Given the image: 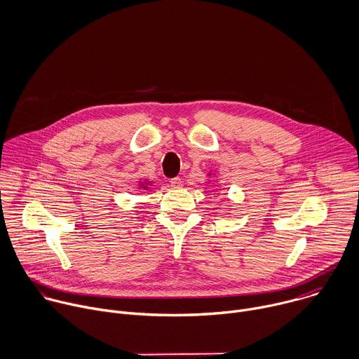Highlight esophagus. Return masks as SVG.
Here are the masks:
<instances>
[{"mask_svg":"<svg viewBox=\"0 0 359 359\" xmlns=\"http://www.w3.org/2000/svg\"><path fill=\"white\" fill-rule=\"evenodd\" d=\"M170 184H171V187H172V188H175V189H177V188H181V185H182L180 178H172V180L170 181Z\"/></svg>","mask_w":359,"mask_h":359,"instance_id":"1","label":"esophagus"}]
</instances>
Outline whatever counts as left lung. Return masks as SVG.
<instances>
[{
    "label": "left lung",
    "instance_id": "left-lung-1",
    "mask_svg": "<svg viewBox=\"0 0 359 359\" xmlns=\"http://www.w3.org/2000/svg\"><path fill=\"white\" fill-rule=\"evenodd\" d=\"M210 175H212V172H208V175H206V177H208V182H210ZM213 175H215V174H213Z\"/></svg>",
    "mask_w": 359,
    "mask_h": 359
}]
</instances>
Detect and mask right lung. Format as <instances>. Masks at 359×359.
Returning <instances> with one entry per match:
<instances>
[{"instance_id": "1", "label": "right lung", "mask_w": 359, "mask_h": 359, "mask_svg": "<svg viewBox=\"0 0 359 359\" xmlns=\"http://www.w3.org/2000/svg\"><path fill=\"white\" fill-rule=\"evenodd\" d=\"M154 182L153 181H149V180H144V181H138V185H137V189H144V191H149L150 187L153 185Z\"/></svg>"}]
</instances>
